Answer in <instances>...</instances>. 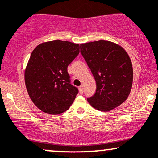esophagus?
I'll return each mask as SVG.
<instances>
[{"instance_id": "34e87169", "label": "esophagus", "mask_w": 158, "mask_h": 158, "mask_svg": "<svg viewBox=\"0 0 158 158\" xmlns=\"http://www.w3.org/2000/svg\"><path fill=\"white\" fill-rule=\"evenodd\" d=\"M79 93H80L81 94H82L83 93H84V87H83V85H81V86L79 87Z\"/></svg>"}]
</instances>
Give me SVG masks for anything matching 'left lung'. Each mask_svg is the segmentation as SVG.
Instances as JSON below:
<instances>
[{
    "instance_id": "obj_1",
    "label": "left lung",
    "mask_w": 158,
    "mask_h": 158,
    "mask_svg": "<svg viewBox=\"0 0 158 158\" xmlns=\"http://www.w3.org/2000/svg\"><path fill=\"white\" fill-rule=\"evenodd\" d=\"M80 52L96 83L94 95L87 102L95 109L109 111L127 99L132 85L133 70L122 47L98 40L80 45Z\"/></svg>"
}]
</instances>
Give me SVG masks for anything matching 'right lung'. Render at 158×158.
<instances>
[{
    "label": "right lung",
    "mask_w": 158,
    "mask_h": 158,
    "mask_svg": "<svg viewBox=\"0 0 158 158\" xmlns=\"http://www.w3.org/2000/svg\"><path fill=\"white\" fill-rule=\"evenodd\" d=\"M79 54V45L54 40L38 45L25 71L33 103L44 113L58 115L69 109L79 90L71 85L68 66Z\"/></svg>",
    "instance_id": "right-lung-1"
}]
</instances>
